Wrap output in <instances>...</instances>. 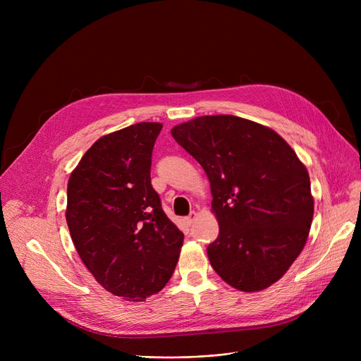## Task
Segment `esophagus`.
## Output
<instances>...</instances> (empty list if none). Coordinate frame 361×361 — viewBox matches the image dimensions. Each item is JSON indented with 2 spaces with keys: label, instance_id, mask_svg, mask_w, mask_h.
Instances as JSON below:
<instances>
[{
  "label": "esophagus",
  "instance_id": "obj_1",
  "mask_svg": "<svg viewBox=\"0 0 361 361\" xmlns=\"http://www.w3.org/2000/svg\"><path fill=\"white\" fill-rule=\"evenodd\" d=\"M195 219H196V212H190V215L185 216V218L183 219V222H184L187 226H190V225L195 222Z\"/></svg>",
  "mask_w": 361,
  "mask_h": 361
}]
</instances>
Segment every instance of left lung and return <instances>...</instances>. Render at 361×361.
Segmentation results:
<instances>
[{
  "label": "left lung",
  "mask_w": 361,
  "mask_h": 361,
  "mask_svg": "<svg viewBox=\"0 0 361 361\" xmlns=\"http://www.w3.org/2000/svg\"><path fill=\"white\" fill-rule=\"evenodd\" d=\"M211 183L218 238L215 272L240 291H260L305 247L314 203L306 166L278 133L234 116H204L171 130Z\"/></svg>",
  "instance_id": "obj_1"
}]
</instances>
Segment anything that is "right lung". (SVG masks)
<instances>
[{
  "mask_svg": "<svg viewBox=\"0 0 361 361\" xmlns=\"http://www.w3.org/2000/svg\"><path fill=\"white\" fill-rule=\"evenodd\" d=\"M161 123H137L94 142L71 173L66 219L86 268L114 295L140 301L173 276L184 234L150 183Z\"/></svg>",
  "mask_w": 361,
  "mask_h": 361,
  "instance_id": "1",
  "label": "right lung"
}]
</instances>
